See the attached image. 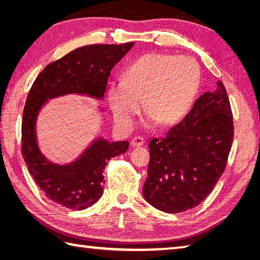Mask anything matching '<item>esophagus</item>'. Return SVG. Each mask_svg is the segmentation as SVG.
<instances>
[{"label":"esophagus","mask_w":260,"mask_h":260,"mask_svg":"<svg viewBox=\"0 0 260 260\" xmlns=\"http://www.w3.org/2000/svg\"><path fill=\"white\" fill-rule=\"evenodd\" d=\"M144 143H145V140L143 139V137H141V136H136V137H134L133 140H132V142H131V145L133 146V147H137V146H142V145H144Z\"/></svg>","instance_id":"1"}]
</instances>
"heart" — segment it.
Here are the masks:
<instances>
[{"label":"heart","mask_w":260,"mask_h":260,"mask_svg":"<svg viewBox=\"0 0 260 260\" xmlns=\"http://www.w3.org/2000/svg\"><path fill=\"white\" fill-rule=\"evenodd\" d=\"M201 84V69L186 56L151 52L126 69L124 79L110 82L107 103L115 124L123 132L134 127L143 103L146 124L178 123L189 112Z\"/></svg>","instance_id":"obj_1"}]
</instances>
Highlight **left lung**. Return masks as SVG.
<instances>
[{
  "mask_svg": "<svg viewBox=\"0 0 260 260\" xmlns=\"http://www.w3.org/2000/svg\"><path fill=\"white\" fill-rule=\"evenodd\" d=\"M198 98L184 119L153 139L145 200L167 213L192 209L206 199L227 164L234 141L230 102L221 81Z\"/></svg>",
  "mask_w": 260,
  "mask_h": 260,
  "instance_id": "8db88e82",
  "label": "left lung"
}]
</instances>
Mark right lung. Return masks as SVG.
<instances>
[{"label": "right lung", "instance_id": "1", "mask_svg": "<svg viewBox=\"0 0 260 260\" xmlns=\"http://www.w3.org/2000/svg\"><path fill=\"white\" fill-rule=\"evenodd\" d=\"M133 46L134 42L78 48L48 64L33 82L23 109L22 155L39 187L53 202L73 210H84L95 204L103 196V172L108 161L124 154L129 144L98 136L75 161L53 163L39 147V114L48 99L70 93L103 101L110 71Z\"/></svg>", "mask_w": 260, "mask_h": 260}]
</instances>
